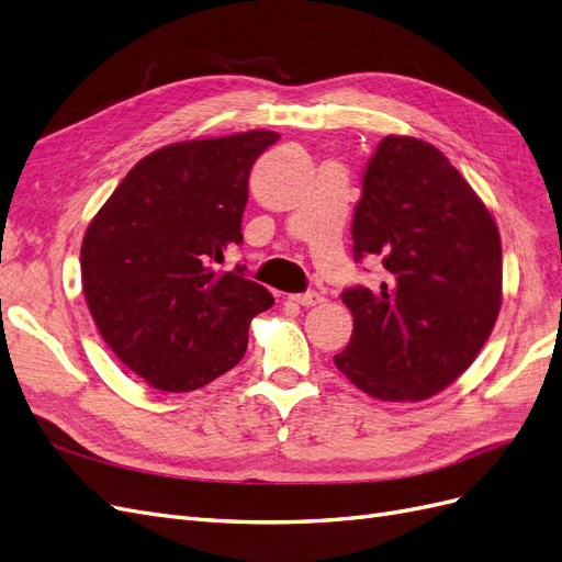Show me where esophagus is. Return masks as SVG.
Returning <instances> with one entry per match:
<instances>
[{
    "mask_svg": "<svg viewBox=\"0 0 562 562\" xmlns=\"http://www.w3.org/2000/svg\"><path fill=\"white\" fill-rule=\"evenodd\" d=\"M293 302L302 304V307H314V304L323 302V295L316 293V291H307V293H297V295H291Z\"/></svg>",
    "mask_w": 562,
    "mask_h": 562,
    "instance_id": "obj_1",
    "label": "esophagus"
}]
</instances>
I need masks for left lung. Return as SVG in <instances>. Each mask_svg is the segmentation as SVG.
Wrapping results in <instances>:
<instances>
[{
	"mask_svg": "<svg viewBox=\"0 0 562 562\" xmlns=\"http://www.w3.org/2000/svg\"><path fill=\"white\" fill-rule=\"evenodd\" d=\"M353 260L375 258L378 288L342 293L353 330L335 353L368 396L431 398L473 363L502 307V241L485 203L440 151L386 135L363 173Z\"/></svg>",
	"mask_w": 562,
	"mask_h": 562,
	"instance_id": "left-lung-1",
	"label": "left lung"
}]
</instances>
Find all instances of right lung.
Listing matches in <instances>:
<instances>
[{
	"instance_id": "add662e5",
	"label": "right lung",
	"mask_w": 562,
	"mask_h": 562,
	"mask_svg": "<svg viewBox=\"0 0 562 562\" xmlns=\"http://www.w3.org/2000/svg\"><path fill=\"white\" fill-rule=\"evenodd\" d=\"M274 131L187 140L151 151L119 182L81 244V285L95 326L135 375L194 391L244 359L248 326L274 297L217 271L244 241L250 168Z\"/></svg>"
}]
</instances>
